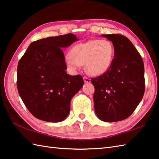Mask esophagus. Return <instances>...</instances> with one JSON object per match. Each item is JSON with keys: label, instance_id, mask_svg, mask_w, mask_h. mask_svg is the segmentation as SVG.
<instances>
[{"label": "esophagus", "instance_id": "esophagus-1", "mask_svg": "<svg viewBox=\"0 0 159 159\" xmlns=\"http://www.w3.org/2000/svg\"><path fill=\"white\" fill-rule=\"evenodd\" d=\"M83 79H84V82H85V83H90V82H91L90 79L89 78V77H84Z\"/></svg>", "mask_w": 159, "mask_h": 159}]
</instances>
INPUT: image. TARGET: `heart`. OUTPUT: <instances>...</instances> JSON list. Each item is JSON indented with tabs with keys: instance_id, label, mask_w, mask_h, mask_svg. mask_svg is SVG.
<instances>
[{
	"instance_id": "b5f03b06",
	"label": "heart",
	"mask_w": 159,
	"mask_h": 159,
	"mask_svg": "<svg viewBox=\"0 0 159 159\" xmlns=\"http://www.w3.org/2000/svg\"><path fill=\"white\" fill-rule=\"evenodd\" d=\"M115 49L111 42L107 40H92L75 45L66 56L65 61L70 69L75 70L84 66L90 75L98 76L106 73L111 66Z\"/></svg>"
}]
</instances>
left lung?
Segmentation results:
<instances>
[{
  "mask_svg": "<svg viewBox=\"0 0 159 159\" xmlns=\"http://www.w3.org/2000/svg\"><path fill=\"white\" fill-rule=\"evenodd\" d=\"M102 35L112 43L115 57L106 73L91 79L95 111L102 121L116 122L129 117L143 98L144 64L128 38L121 34Z\"/></svg>",
  "mask_w": 159,
  "mask_h": 159,
  "instance_id": "8db88e82",
  "label": "left lung"
}]
</instances>
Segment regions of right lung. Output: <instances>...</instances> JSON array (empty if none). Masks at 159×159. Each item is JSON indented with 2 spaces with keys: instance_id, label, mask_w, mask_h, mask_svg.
<instances>
[{
  "instance_id": "obj_1",
  "label": "right lung",
  "mask_w": 159,
  "mask_h": 159,
  "mask_svg": "<svg viewBox=\"0 0 159 159\" xmlns=\"http://www.w3.org/2000/svg\"><path fill=\"white\" fill-rule=\"evenodd\" d=\"M78 40L73 34L31 43L18 61V93L32 115L40 120L60 122L70 112V100L82 88V75H68L61 48Z\"/></svg>"
}]
</instances>
